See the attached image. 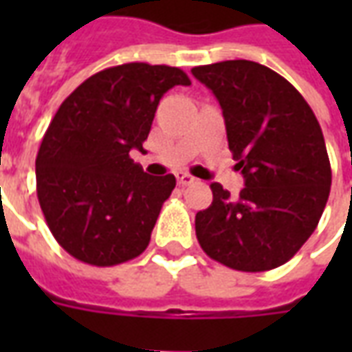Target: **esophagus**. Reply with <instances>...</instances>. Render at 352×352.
Returning a JSON list of instances; mask_svg holds the SVG:
<instances>
[{
	"instance_id": "1",
	"label": "esophagus",
	"mask_w": 352,
	"mask_h": 352,
	"mask_svg": "<svg viewBox=\"0 0 352 352\" xmlns=\"http://www.w3.org/2000/svg\"><path fill=\"white\" fill-rule=\"evenodd\" d=\"M177 177V183L181 184V186H188V184H194L198 179L194 175H190V173H184V171H177L175 173Z\"/></svg>"
}]
</instances>
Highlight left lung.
Masks as SVG:
<instances>
[{"instance_id":"left-lung-1","label":"left lung","mask_w":352,"mask_h":352,"mask_svg":"<svg viewBox=\"0 0 352 352\" xmlns=\"http://www.w3.org/2000/svg\"><path fill=\"white\" fill-rule=\"evenodd\" d=\"M192 75L221 103L245 177L237 198L211 184L213 204L196 214V237L209 258L237 272L279 267L315 232L330 196L320 124L302 94L262 64L226 60Z\"/></svg>"}]
</instances>
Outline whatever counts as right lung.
<instances>
[{
    "instance_id": "right-lung-1",
    "label": "right lung",
    "mask_w": 352,
    "mask_h": 352,
    "mask_svg": "<svg viewBox=\"0 0 352 352\" xmlns=\"http://www.w3.org/2000/svg\"><path fill=\"white\" fill-rule=\"evenodd\" d=\"M177 85H190L179 67L115 65L88 77L56 111L35 158L37 198L73 258L107 267L146 249L175 177L148 175L130 151H143L162 96Z\"/></svg>"
}]
</instances>
